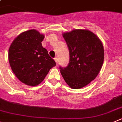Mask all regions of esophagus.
Listing matches in <instances>:
<instances>
[{
  "label": "esophagus",
  "mask_w": 122,
  "mask_h": 122,
  "mask_svg": "<svg viewBox=\"0 0 122 122\" xmlns=\"http://www.w3.org/2000/svg\"><path fill=\"white\" fill-rule=\"evenodd\" d=\"M54 60H55V62H56V63L57 65H58V58H55Z\"/></svg>",
  "instance_id": "esophagus-1"
}]
</instances>
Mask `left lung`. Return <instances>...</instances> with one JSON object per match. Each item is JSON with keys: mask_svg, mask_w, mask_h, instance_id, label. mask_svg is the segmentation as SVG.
I'll return each mask as SVG.
<instances>
[{"mask_svg": "<svg viewBox=\"0 0 122 122\" xmlns=\"http://www.w3.org/2000/svg\"><path fill=\"white\" fill-rule=\"evenodd\" d=\"M62 36L69 50L68 66L61 69L66 83L72 89L85 87L97 77L104 58L103 44L98 36L88 29H73Z\"/></svg>", "mask_w": 122, "mask_h": 122, "instance_id": "obj_1", "label": "left lung"}]
</instances>
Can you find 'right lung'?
<instances>
[{
    "mask_svg": "<svg viewBox=\"0 0 122 122\" xmlns=\"http://www.w3.org/2000/svg\"><path fill=\"white\" fill-rule=\"evenodd\" d=\"M45 35L36 29L24 31L13 40L8 50V61L12 71L22 83L37 86L56 66L42 42Z\"/></svg>",
    "mask_w": 122,
    "mask_h": 122,
    "instance_id": "add662e5",
    "label": "right lung"
}]
</instances>
